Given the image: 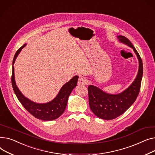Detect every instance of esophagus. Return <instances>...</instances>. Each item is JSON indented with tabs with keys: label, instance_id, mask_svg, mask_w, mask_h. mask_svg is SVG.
Returning <instances> with one entry per match:
<instances>
[{
	"label": "esophagus",
	"instance_id": "obj_1",
	"mask_svg": "<svg viewBox=\"0 0 155 155\" xmlns=\"http://www.w3.org/2000/svg\"><path fill=\"white\" fill-rule=\"evenodd\" d=\"M78 83L79 85H85L86 84V79L84 77H80L78 79Z\"/></svg>",
	"mask_w": 155,
	"mask_h": 155
}]
</instances>
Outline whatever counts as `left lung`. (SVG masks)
I'll list each match as a JSON object with an SVG mask.
<instances>
[{
  "mask_svg": "<svg viewBox=\"0 0 155 155\" xmlns=\"http://www.w3.org/2000/svg\"><path fill=\"white\" fill-rule=\"evenodd\" d=\"M118 41L131 48L139 61L137 76L131 85L118 94L107 93L94 85L88 86L89 104L91 110L98 117L111 120L123 114L134 103L141 87L143 73L142 60L130 40L123 35H117Z\"/></svg>",
  "mask_w": 155,
  "mask_h": 155,
  "instance_id": "left-lung-1",
  "label": "left lung"
}]
</instances>
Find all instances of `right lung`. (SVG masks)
<instances>
[{"label": "right lung", "instance_id": "obj_1", "mask_svg": "<svg viewBox=\"0 0 155 155\" xmlns=\"http://www.w3.org/2000/svg\"><path fill=\"white\" fill-rule=\"evenodd\" d=\"M24 44L16 52L12 62V85L14 91L19 101L32 116L42 121H52L58 118L65 111L67 106L68 97L72 91L77 86L79 77L75 76L69 81L64 84L61 88L58 95L52 101L45 103H37L24 96L16 85L14 77V64L17 57L21 52V50L25 46Z\"/></svg>", "mask_w": 155, "mask_h": 155}]
</instances>
